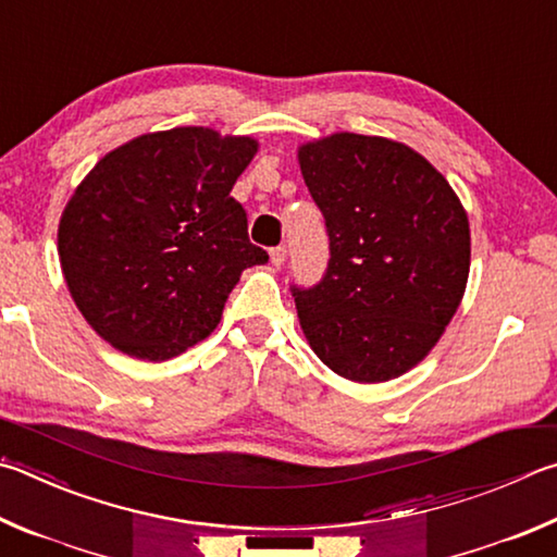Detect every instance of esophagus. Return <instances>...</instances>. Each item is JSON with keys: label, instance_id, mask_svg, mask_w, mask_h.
I'll list each match as a JSON object with an SVG mask.
<instances>
[{"label": "esophagus", "instance_id": "obj_1", "mask_svg": "<svg viewBox=\"0 0 557 557\" xmlns=\"http://www.w3.org/2000/svg\"><path fill=\"white\" fill-rule=\"evenodd\" d=\"M270 260H272V265H285V260H287V248L285 246H275V248H270Z\"/></svg>", "mask_w": 557, "mask_h": 557}]
</instances>
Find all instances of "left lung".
I'll list each match as a JSON object with an SVG mask.
<instances>
[{
    "mask_svg": "<svg viewBox=\"0 0 557 557\" xmlns=\"http://www.w3.org/2000/svg\"><path fill=\"white\" fill-rule=\"evenodd\" d=\"M323 214L329 265L289 285L313 352L352 382H384L426 358L470 272L468 214L426 158L380 136L333 134L299 148Z\"/></svg>",
    "mask_w": 557,
    "mask_h": 557,
    "instance_id": "8db88e82",
    "label": "left lung"
}]
</instances>
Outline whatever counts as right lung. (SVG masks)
Wrapping results in <instances>:
<instances>
[{"label": "right lung", "instance_id": "1", "mask_svg": "<svg viewBox=\"0 0 557 557\" xmlns=\"http://www.w3.org/2000/svg\"><path fill=\"white\" fill-rule=\"evenodd\" d=\"M258 144L187 126L111 150L67 201L58 252L99 336L168 360L216 329L240 272L268 262L231 197Z\"/></svg>", "mask_w": 557, "mask_h": 557}]
</instances>
